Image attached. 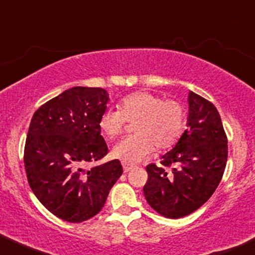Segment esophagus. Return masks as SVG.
I'll return each mask as SVG.
<instances>
[{
  "label": "esophagus",
  "mask_w": 255,
  "mask_h": 255,
  "mask_svg": "<svg viewBox=\"0 0 255 255\" xmlns=\"http://www.w3.org/2000/svg\"><path fill=\"white\" fill-rule=\"evenodd\" d=\"M123 168H124V172H128L130 171L131 169L134 168V164H130V163L128 162H123Z\"/></svg>",
  "instance_id": "obj_1"
}]
</instances>
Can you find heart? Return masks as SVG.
Listing matches in <instances>:
<instances>
[{
	"instance_id": "b5f03b06",
	"label": "heart",
	"mask_w": 255,
	"mask_h": 255,
	"mask_svg": "<svg viewBox=\"0 0 255 255\" xmlns=\"http://www.w3.org/2000/svg\"><path fill=\"white\" fill-rule=\"evenodd\" d=\"M184 121V108L178 100H164L161 96L139 91L124 97L118 110H105L98 125L104 136L115 138L122 134L127 122H134V134L113 147V155L124 162L136 163L150 155L155 146L159 150L174 146L183 132Z\"/></svg>"
}]
</instances>
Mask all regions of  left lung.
<instances>
[{
	"instance_id": "8db88e82",
	"label": "left lung",
	"mask_w": 255,
	"mask_h": 255,
	"mask_svg": "<svg viewBox=\"0 0 255 255\" xmlns=\"http://www.w3.org/2000/svg\"><path fill=\"white\" fill-rule=\"evenodd\" d=\"M188 128L161 165H146L144 196L152 209L180 219L199 209L214 194L228 157L227 136L219 111L209 100L189 92ZM166 167H172L168 173Z\"/></svg>"
}]
</instances>
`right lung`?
I'll return each mask as SVG.
<instances>
[{
	"label": "right lung",
	"mask_w": 255,
	"mask_h": 255,
	"mask_svg": "<svg viewBox=\"0 0 255 255\" xmlns=\"http://www.w3.org/2000/svg\"><path fill=\"white\" fill-rule=\"evenodd\" d=\"M108 102L102 87H72L40 106L30 121L23 153L28 183L64 221L79 224L98 214L123 174L118 159L86 169L108 153L98 125Z\"/></svg>",
	"instance_id": "right-lung-1"
}]
</instances>
